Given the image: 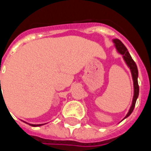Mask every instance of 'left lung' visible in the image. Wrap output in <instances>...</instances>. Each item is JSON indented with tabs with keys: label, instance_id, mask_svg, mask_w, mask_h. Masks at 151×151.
<instances>
[{
	"label": "left lung",
	"instance_id": "obj_1",
	"mask_svg": "<svg viewBox=\"0 0 151 151\" xmlns=\"http://www.w3.org/2000/svg\"><path fill=\"white\" fill-rule=\"evenodd\" d=\"M113 44L114 46L116 48V50H118L120 55H123V58L124 60L125 63L127 64L128 67L130 69L131 74H132V78H133V81H134V96H133V101H132V105H131L130 108H129V113H127V115L125 116L124 119H126L127 117H129L130 115L134 106H135V103H136V100L139 96V85H138V69H137V65L135 64V62L133 60L131 55H129V51L127 50V48L124 46V44H123L119 39H113Z\"/></svg>",
	"mask_w": 151,
	"mask_h": 151
}]
</instances>
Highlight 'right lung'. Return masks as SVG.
<instances>
[{"label":"right lung","instance_id":"right-lung-1","mask_svg":"<svg viewBox=\"0 0 151 151\" xmlns=\"http://www.w3.org/2000/svg\"><path fill=\"white\" fill-rule=\"evenodd\" d=\"M0 83H1V81H0ZM1 86V85H0ZM1 94L2 93H1ZM29 125H31V126H33V127H38V126H41V125H43V124H29Z\"/></svg>","mask_w":151,"mask_h":151}]
</instances>
